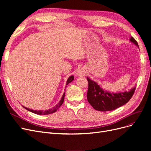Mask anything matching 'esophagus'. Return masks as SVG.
Instances as JSON below:
<instances>
[{"mask_svg":"<svg viewBox=\"0 0 151 151\" xmlns=\"http://www.w3.org/2000/svg\"><path fill=\"white\" fill-rule=\"evenodd\" d=\"M86 71L85 70V68H79V69L77 70V75L78 76H80V77H82V76H84L86 74Z\"/></svg>","mask_w":151,"mask_h":151,"instance_id":"obj_1","label":"esophagus"}]
</instances>
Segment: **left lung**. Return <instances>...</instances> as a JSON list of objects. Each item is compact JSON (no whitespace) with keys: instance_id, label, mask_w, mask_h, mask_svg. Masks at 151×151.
Returning <instances> with one entry per match:
<instances>
[{"instance_id":"left-lung-1","label":"left lung","mask_w":151,"mask_h":151,"mask_svg":"<svg viewBox=\"0 0 151 151\" xmlns=\"http://www.w3.org/2000/svg\"><path fill=\"white\" fill-rule=\"evenodd\" d=\"M130 41L139 47L137 41L132 37ZM88 81V90L87 99L96 110L100 111H112L126 104L133 96L135 87L129 91L119 93H110L103 89L96 82L87 77Z\"/></svg>"}]
</instances>
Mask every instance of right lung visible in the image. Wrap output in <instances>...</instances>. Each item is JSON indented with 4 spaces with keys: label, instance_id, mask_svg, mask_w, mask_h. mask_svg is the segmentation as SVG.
I'll return each instance as SVG.
<instances>
[{
    "label": "right lung",
    "instance_id": "right-lung-1",
    "mask_svg": "<svg viewBox=\"0 0 151 151\" xmlns=\"http://www.w3.org/2000/svg\"><path fill=\"white\" fill-rule=\"evenodd\" d=\"M74 79V77L73 76H70L69 77H68L67 81L66 86H67L70 83H71V82ZM65 87H67V86H65ZM64 97H65V93H63L62 97V98L60 99V101H59L58 104H57L55 106H54L53 108H52L51 109H47V110H45V111H43V110H38H38H33V109H29V108H26V107H24L23 106H22L24 107V108L27 109V110H28V111H31L32 113H34L35 114H37V115H49V114H51V113H53L55 112L57 110V109L61 106V105L63 103V101H64Z\"/></svg>",
    "mask_w": 151,
    "mask_h": 151
}]
</instances>
